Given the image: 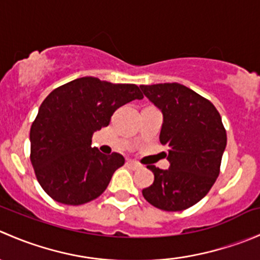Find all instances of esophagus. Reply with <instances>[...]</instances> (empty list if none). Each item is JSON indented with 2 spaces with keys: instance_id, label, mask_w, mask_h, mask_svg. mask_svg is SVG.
Segmentation results:
<instances>
[{
  "instance_id": "1",
  "label": "esophagus",
  "mask_w": 260,
  "mask_h": 260,
  "mask_svg": "<svg viewBox=\"0 0 260 260\" xmlns=\"http://www.w3.org/2000/svg\"><path fill=\"white\" fill-rule=\"evenodd\" d=\"M127 165H128V167H131V169L133 170V171H138V170L143 169L142 165L138 164V162H136V161H128Z\"/></svg>"
}]
</instances>
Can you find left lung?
Masks as SVG:
<instances>
[{"instance_id":"8db88e82","label":"left lung","mask_w":260,"mask_h":260,"mask_svg":"<svg viewBox=\"0 0 260 260\" xmlns=\"http://www.w3.org/2000/svg\"><path fill=\"white\" fill-rule=\"evenodd\" d=\"M164 115L159 142L169 146L167 170L154 175L143 198L165 211H181L205 198L220 172L226 131L210 101L179 83L140 85Z\"/></svg>"}]
</instances>
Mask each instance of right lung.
<instances>
[{
	"label": "right lung",
	"instance_id": "1",
	"mask_svg": "<svg viewBox=\"0 0 260 260\" xmlns=\"http://www.w3.org/2000/svg\"><path fill=\"white\" fill-rule=\"evenodd\" d=\"M142 98L136 84H113L94 77L69 81L46 96L31 125L30 159L50 198L81 205L104 192L115 170L124 165V157L91 148V137L109 124L119 107Z\"/></svg>",
	"mask_w": 260,
	"mask_h": 260
}]
</instances>
